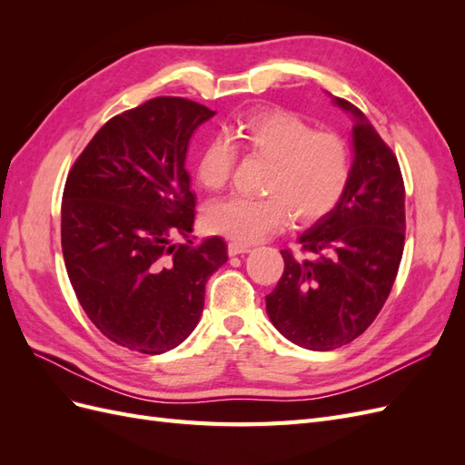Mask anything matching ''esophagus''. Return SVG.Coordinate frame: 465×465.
<instances>
[{"label":"esophagus","mask_w":465,"mask_h":465,"mask_svg":"<svg viewBox=\"0 0 465 465\" xmlns=\"http://www.w3.org/2000/svg\"><path fill=\"white\" fill-rule=\"evenodd\" d=\"M250 246L246 244H238V242H229V256H238V254H248Z\"/></svg>","instance_id":"34e87169"}]
</instances>
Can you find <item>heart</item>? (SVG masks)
<instances>
[{
	"label": "heart",
	"instance_id": "1",
	"mask_svg": "<svg viewBox=\"0 0 465 465\" xmlns=\"http://www.w3.org/2000/svg\"><path fill=\"white\" fill-rule=\"evenodd\" d=\"M234 145L270 161L265 198H229L205 211L207 231L238 244H254L294 223L311 224L340 203L351 180V151L335 132H316L312 124L281 108L252 110L229 128ZM231 141V142H232ZM230 142V143H231ZM227 137L203 145L195 178L207 192L229 184L236 153Z\"/></svg>",
	"mask_w": 465,
	"mask_h": 465
}]
</instances>
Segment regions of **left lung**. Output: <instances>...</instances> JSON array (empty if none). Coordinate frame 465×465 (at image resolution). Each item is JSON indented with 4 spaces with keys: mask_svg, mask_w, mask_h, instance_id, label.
I'll list each match as a JSON object with an SVG mask.
<instances>
[{
    "mask_svg": "<svg viewBox=\"0 0 465 465\" xmlns=\"http://www.w3.org/2000/svg\"><path fill=\"white\" fill-rule=\"evenodd\" d=\"M353 118V163L345 193L299 236L304 258L281 252L285 270L265 297L277 331L294 345L331 351L367 330L396 281L405 241V188L396 154L362 112Z\"/></svg>",
    "mask_w": 465,
    "mask_h": 465,
    "instance_id": "1",
    "label": "left lung"
}]
</instances>
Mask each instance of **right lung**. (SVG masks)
Segmentation results:
<instances>
[{"mask_svg": "<svg viewBox=\"0 0 465 465\" xmlns=\"http://www.w3.org/2000/svg\"><path fill=\"white\" fill-rule=\"evenodd\" d=\"M213 116L188 98H151L110 118L65 180L62 250L77 301L110 341L139 353L186 340L207 279L229 260L219 236L173 242L193 227L190 139Z\"/></svg>", "mask_w": 465, "mask_h": 465, "instance_id": "1", "label": "right lung"}]
</instances>
